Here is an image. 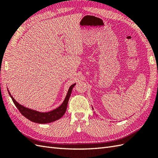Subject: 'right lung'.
Listing matches in <instances>:
<instances>
[{
	"label": "right lung",
	"mask_w": 158,
	"mask_h": 158,
	"mask_svg": "<svg viewBox=\"0 0 158 158\" xmlns=\"http://www.w3.org/2000/svg\"><path fill=\"white\" fill-rule=\"evenodd\" d=\"M75 84L76 83H74V84L71 85V86H70L68 92H67L66 96L65 97V99L62 103V105L59 106L58 108L48 112H40L38 111V110L31 109L26 106H23V105L19 104L13 98V97L10 94L9 89L7 90L11 98L13 103L15 104V105L18 109L19 112L22 114V115H23L32 122L37 123H48L55 122V121L61 118L64 115L67 109V105H68L69 100L70 94H71L72 89L74 88V86L75 85Z\"/></svg>",
	"instance_id": "add662e5"
}]
</instances>
